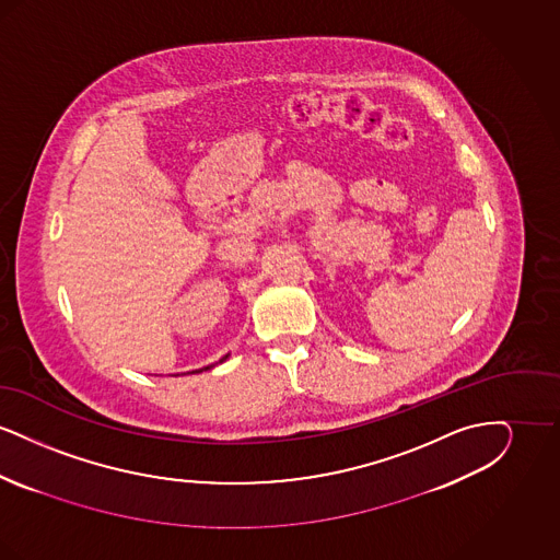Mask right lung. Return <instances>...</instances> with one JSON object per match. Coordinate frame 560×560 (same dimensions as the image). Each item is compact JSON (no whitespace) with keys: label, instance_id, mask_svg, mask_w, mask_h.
I'll return each mask as SVG.
<instances>
[{"label":"right lung","instance_id":"right-lung-1","mask_svg":"<svg viewBox=\"0 0 560 560\" xmlns=\"http://www.w3.org/2000/svg\"><path fill=\"white\" fill-rule=\"evenodd\" d=\"M226 357H229V354H226ZM226 357H222V359H220V363H222V361H224V359H226ZM213 365H208V368H203V370H212ZM203 370H197V372H190V373H199V372H203Z\"/></svg>","mask_w":560,"mask_h":560}]
</instances>
